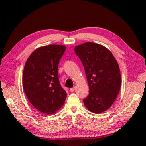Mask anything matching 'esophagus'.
Masks as SVG:
<instances>
[{"instance_id":"34e87169","label":"esophagus","mask_w":146,"mask_h":146,"mask_svg":"<svg viewBox=\"0 0 146 146\" xmlns=\"http://www.w3.org/2000/svg\"><path fill=\"white\" fill-rule=\"evenodd\" d=\"M75 86H74V87L71 88L70 89V91L71 92H73L75 91Z\"/></svg>"}]
</instances>
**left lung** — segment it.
I'll return each mask as SVG.
<instances>
[{"label": "left lung", "mask_w": 146, "mask_h": 146, "mask_svg": "<svg viewBox=\"0 0 146 146\" xmlns=\"http://www.w3.org/2000/svg\"><path fill=\"white\" fill-rule=\"evenodd\" d=\"M74 50L84 67L89 86L83 103L91 112H104L113 104L120 89L117 61L107 48L92 42L76 46Z\"/></svg>", "instance_id": "8db88e82"}]
</instances>
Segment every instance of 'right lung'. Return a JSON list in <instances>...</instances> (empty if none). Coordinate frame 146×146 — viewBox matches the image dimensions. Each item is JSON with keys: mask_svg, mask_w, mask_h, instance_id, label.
I'll list each match as a JSON object with an SVG mask.
<instances>
[{"mask_svg": "<svg viewBox=\"0 0 146 146\" xmlns=\"http://www.w3.org/2000/svg\"><path fill=\"white\" fill-rule=\"evenodd\" d=\"M66 50L63 45L36 49L26 62L24 91L30 103L42 113L52 114L63 106L67 94L59 82L58 67Z\"/></svg>", "mask_w": 146, "mask_h": 146, "instance_id": "add662e5", "label": "right lung"}]
</instances>
